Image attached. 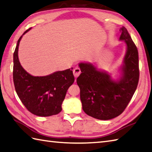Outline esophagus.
Wrapping results in <instances>:
<instances>
[{
  "mask_svg": "<svg viewBox=\"0 0 152 152\" xmlns=\"http://www.w3.org/2000/svg\"><path fill=\"white\" fill-rule=\"evenodd\" d=\"M73 72L74 76L77 78V77H78L80 74V68H79V67H75V68L73 69Z\"/></svg>",
  "mask_w": 152,
  "mask_h": 152,
  "instance_id": "1",
  "label": "esophagus"
}]
</instances>
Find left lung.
<instances>
[{
  "instance_id": "left-lung-1",
  "label": "left lung",
  "mask_w": 152,
  "mask_h": 152,
  "mask_svg": "<svg viewBox=\"0 0 152 152\" xmlns=\"http://www.w3.org/2000/svg\"><path fill=\"white\" fill-rule=\"evenodd\" d=\"M120 40L127 45L120 80L114 81L107 72L88 63H79L81 73L77 79L83 109L88 116L110 120L120 115L135 92L139 79V53L127 29L120 28Z\"/></svg>"
}]
</instances>
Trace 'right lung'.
<instances>
[{"mask_svg": "<svg viewBox=\"0 0 152 152\" xmlns=\"http://www.w3.org/2000/svg\"><path fill=\"white\" fill-rule=\"evenodd\" d=\"M18 39L13 53V79L17 94L27 110L36 116H50L62 110L67 89L73 83V68L50 75L34 77L23 68L18 58V49L23 36Z\"/></svg>", "mask_w": 152, "mask_h": 152, "instance_id": "obj_1", "label": "right lung"}]
</instances>
